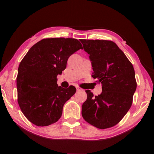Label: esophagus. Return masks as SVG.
<instances>
[{
	"mask_svg": "<svg viewBox=\"0 0 154 154\" xmlns=\"http://www.w3.org/2000/svg\"><path fill=\"white\" fill-rule=\"evenodd\" d=\"M76 89H77V91H83V89H81V87H79V86H77L76 87Z\"/></svg>",
	"mask_w": 154,
	"mask_h": 154,
	"instance_id": "34e87169",
	"label": "esophagus"
}]
</instances>
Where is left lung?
<instances>
[{"label":"left lung","instance_id":"1","mask_svg":"<svg viewBox=\"0 0 154 154\" xmlns=\"http://www.w3.org/2000/svg\"><path fill=\"white\" fill-rule=\"evenodd\" d=\"M89 54L93 75L102 84V93L94 96L86 90L82 105L83 118L91 125L106 129L116 125L132 106L137 83L131 62L118 45L110 40H81Z\"/></svg>","mask_w":154,"mask_h":154}]
</instances>
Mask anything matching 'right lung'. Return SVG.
Listing matches in <instances>:
<instances>
[{"mask_svg":"<svg viewBox=\"0 0 154 154\" xmlns=\"http://www.w3.org/2000/svg\"><path fill=\"white\" fill-rule=\"evenodd\" d=\"M83 50L74 38H45L34 44L19 65L16 86L18 103L32 124L47 126L60 119L64 104L76 88L59 87L57 75L66 68L71 55Z\"/></svg>","mask_w":154,"mask_h":154,"instance_id":"1","label":"right lung"}]
</instances>
